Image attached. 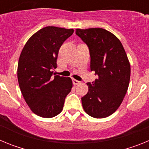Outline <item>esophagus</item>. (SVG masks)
I'll list each match as a JSON object with an SVG mask.
<instances>
[{"mask_svg": "<svg viewBox=\"0 0 149 149\" xmlns=\"http://www.w3.org/2000/svg\"><path fill=\"white\" fill-rule=\"evenodd\" d=\"M72 83H73L74 85H77V84H80V81H77L75 79H72Z\"/></svg>", "mask_w": 149, "mask_h": 149, "instance_id": "obj_1", "label": "esophagus"}]
</instances>
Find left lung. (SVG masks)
Masks as SVG:
<instances>
[{
	"label": "left lung",
	"instance_id": "8db88e82",
	"mask_svg": "<svg viewBox=\"0 0 149 149\" xmlns=\"http://www.w3.org/2000/svg\"><path fill=\"white\" fill-rule=\"evenodd\" d=\"M76 35L88 46L91 71L98 77L87 83L83 107L90 116L105 118L119 108L127 93L131 76L127 54L119 39L104 29H76Z\"/></svg>",
	"mask_w": 149,
	"mask_h": 149
}]
</instances>
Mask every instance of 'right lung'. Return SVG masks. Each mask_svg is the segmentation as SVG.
Here are the masks:
<instances>
[{"label": "right lung", "mask_w": 149, "mask_h": 149, "mask_svg": "<svg viewBox=\"0 0 149 149\" xmlns=\"http://www.w3.org/2000/svg\"><path fill=\"white\" fill-rule=\"evenodd\" d=\"M73 33V29L44 27L28 39L21 53L18 64L21 92L31 110L43 118L60 113L72 90V79L53 77V69L57 66L60 47Z\"/></svg>", "instance_id": "1"}]
</instances>
